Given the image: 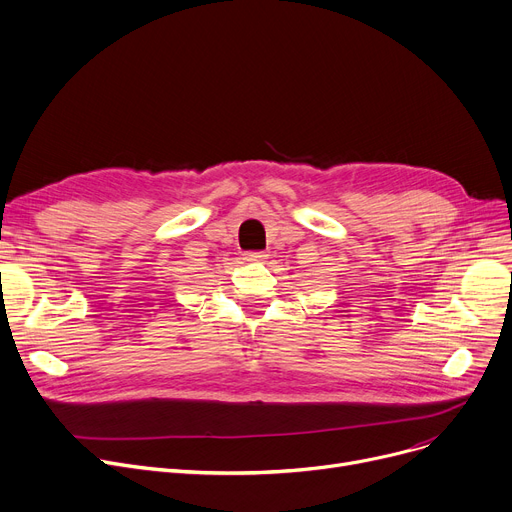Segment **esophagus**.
Masks as SVG:
<instances>
[{"label": "esophagus", "mask_w": 512, "mask_h": 512, "mask_svg": "<svg viewBox=\"0 0 512 512\" xmlns=\"http://www.w3.org/2000/svg\"><path fill=\"white\" fill-rule=\"evenodd\" d=\"M242 259H245V261H263L265 259V255L263 253H259V251H249V253H245V255H242Z\"/></svg>", "instance_id": "obj_1"}]
</instances>
